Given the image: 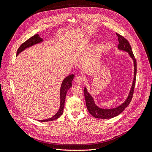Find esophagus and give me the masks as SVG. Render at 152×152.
<instances>
[{"mask_svg": "<svg viewBox=\"0 0 152 152\" xmlns=\"http://www.w3.org/2000/svg\"><path fill=\"white\" fill-rule=\"evenodd\" d=\"M74 81H75L76 83H78V84H81L83 81V77L80 75L76 76L75 77V78H74Z\"/></svg>", "mask_w": 152, "mask_h": 152, "instance_id": "1", "label": "esophagus"}]
</instances>
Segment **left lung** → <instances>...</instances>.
Listing matches in <instances>:
<instances>
[{"mask_svg":"<svg viewBox=\"0 0 152 152\" xmlns=\"http://www.w3.org/2000/svg\"><path fill=\"white\" fill-rule=\"evenodd\" d=\"M116 35H117L118 37V41H119V44H118V48L121 50L127 51L129 54V56L134 61V76L133 85H132L129 95L128 97L127 100L125 101V102L123 103L121 105L118 106V107L115 108H113V109H102L97 107V106L95 105L92 96L89 94V93L88 92V91H87L86 88H84L83 91H84V96L86 99V104L87 106V108H88V112L90 113V114H91L93 117L96 118H100L102 119H110V118H114L115 116L120 114L125 109V108L129 104V103L131 102L132 98H133V96L135 82H136V76H137V61L133 53V51H132L131 45L129 44V43L128 40L120 34L116 33Z\"/></svg>","mask_w":152,"mask_h":152,"instance_id":"obj_1","label":"left lung"}]
</instances>
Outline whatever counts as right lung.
I'll list each match as a JSON object with an SVG mask.
<instances>
[{"instance_id":"right-lung-1","label":"right lung","mask_w":152,"mask_h":152,"mask_svg":"<svg viewBox=\"0 0 152 152\" xmlns=\"http://www.w3.org/2000/svg\"><path fill=\"white\" fill-rule=\"evenodd\" d=\"M42 41V38H41L39 35L38 34H34V36L31 37L30 38H28V40H27L25 42L23 43L19 48H18V50L17 51V56L23 50H24L25 49H26L27 48H28L30 46H32L34 44H36L37 43L41 42ZM74 74H71V75L68 76L66 78H64L63 80V82L62 83V85H61V91H60V98H61V105H60V108L59 111L57 113V114L53 116L52 118H51L50 119H45V120H41L40 121H53L55 120V119H57V118H59L60 116L62 115L63 112V108H64V101H65V97H66V94L67 93L68 89L70 88V87L72 86V80L74 78Z\"/></svg>"}]
</instances>
